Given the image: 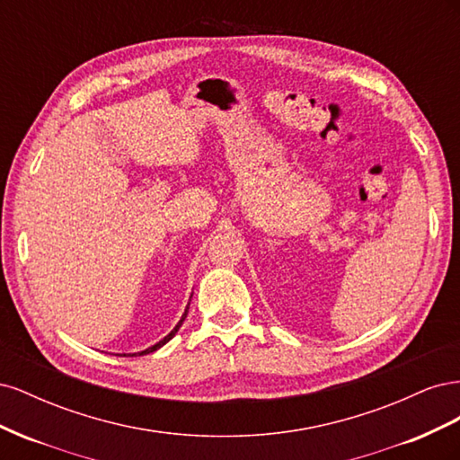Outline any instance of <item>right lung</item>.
Instances as JSON below:
<instances>
[{
	"label": "right lung",
	"mask_w": 460,
	"mask_h": 460,
	"mask_svg": "<svg viewBox=\"0 0 460 460\" xmlns=\"http://www.w3.org/2000/svg\"><path fill=\"white\" fill-rule=\"evenodd\" d=\"M188 309H190V303H188V307H186V311H184V314H182V318H180L178 320V324L172 328V332L169 333V336H164L159 343H155V345H151V347H147V349L146 351H140V353H130V357H134V355H147V353H153V351H157L159 349V347H163L166 341H171L172 338H174V333L178 332V328L180 326H182V323H184V320H186V314H188ZM124 357H127V353H124Z\"/></svg>",
	"instance_id": "obj_1"
}]
</instances>
